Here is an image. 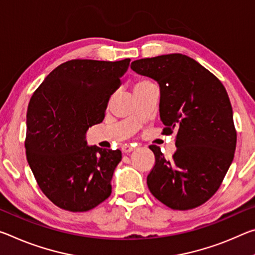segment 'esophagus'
Wrapping results in <instances>:
<instances>
[{
  "label": "esophagus",
  "mask_w": 255,
  "mask_h": 255,
  "mask_svg": "<svg viewBox=\"0 0 255 255\" xmlns=\"http://www.w3.org/2000/svg\"><path fill=\"white\" fill-rule=\"evenodd\" d=\"M121 149H123L124 153H129V152L134 151V146H131V145H129V144H124L123 146H121Z\"/></svg>",
  "instance_id": "34e87169"
}]
</instances>
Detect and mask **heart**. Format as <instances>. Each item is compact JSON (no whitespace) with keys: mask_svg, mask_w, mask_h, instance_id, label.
Returning a JSON list of instances; mask_svg holds the SVG:
<instances>
[{"mask_svg":"<svg viewBox=\"0 0 255 255\" xmlns=\"http://www.w3.org/2000/svg\"><path fill=\"white\" fill-rule=\"evenodd\" d=\"M148 84H152V83L149 82V80H147V79H140V80H138V82L135 84V88L140 87V86H145V85H148Z\"/></svg>","mask_w":255,"mask_h":255,"instance_id":"obj_1","label":"heart"}]
</instances>
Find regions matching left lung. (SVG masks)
<instances>
[{
  "label": "left lung",
  "instance_id": "8db88e82",
  "mask_svg": "<svg viewBox=\"0 0 255 255\" xmlns=\"http://www.w3.org/2000/svg\"><path fill=\"white\" fill-rule=\"evenodd\" d=\"M130 68L159 84L163 134L176 132L171 159L156 145L149 146L155 155L147 176L149 192L173 210L200 207L220 187L236 148L226 88L199 62L180 53L136 60Z\"/></svg>",
  "mask_w": 255,
  "mask_h": 255
}]
</instances>
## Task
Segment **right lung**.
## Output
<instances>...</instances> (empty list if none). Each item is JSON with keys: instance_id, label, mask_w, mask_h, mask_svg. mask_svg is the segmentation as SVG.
Returning a JSON list of instances; mask_svg holds the SVG:
<instances>
[{"instance_id": "add662e5", "label": "right lung", "mask_w": 255, "mask_h": 255, "mask_svg": "<svg viewBox=\"0 0 255 255\" xmlns=\"http://www.w3.org/2000/svg\"><path fill=\"white\" fill-rule=\"evenodd\" d=\"M130 59L70 60L50 72L28 104L26 154L39 188L63 210L84 212L111 194L120 149L88 146Z\"/></svg>"}]
</instances>
